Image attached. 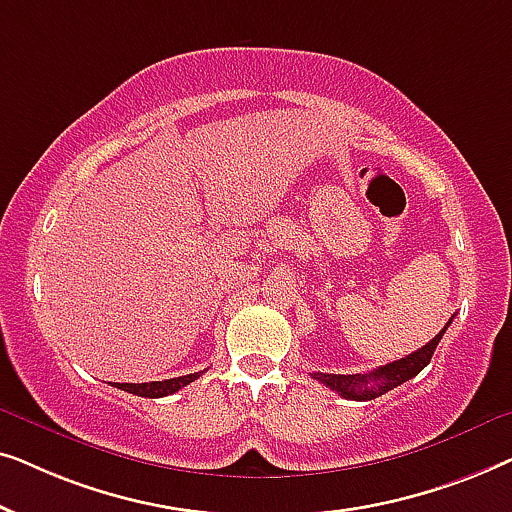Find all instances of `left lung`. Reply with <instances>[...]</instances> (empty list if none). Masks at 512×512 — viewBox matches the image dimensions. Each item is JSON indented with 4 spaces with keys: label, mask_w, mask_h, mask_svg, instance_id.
<instances>
[{
    "label": "left lung",
    "mask_w": 512,
    "mask_h": 512,
    "mask_svg": "<svg viewBox=\"0 0 512 512\" xmlns=\"http://www.w3.org/2000/svg\"><path fill=\"white\" fill-rule=\"evenodd\" d=\"M452 324V319L447 321L443 331H440L431 342H426L422 349L405 356V359L391 361L387 366H380L368 373H356V375H333V373H312L314 380H319L324 387L338 391L342 398L349 401H373V398L387 394V391L401 387L403 382L412 380V377L422 373L429 366L433 352H436L440 338L447 331V326Z\"/></svg>",
    "instance_id": "obj_1"
}]
</instances>
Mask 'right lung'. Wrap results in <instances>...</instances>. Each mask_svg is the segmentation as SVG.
<instances>
[{"label":"right lung","mask_w":512,"mask_h":512,"mask_svg":"<svg viewBox=\"0 0 512 512\" xmlns=\"http://www.w3.org/2000/svg\"><path fill=\"white\" fill-rule=\"evenodd\" d=\"M202 373H191V375H181V377H172V380H163V382H142V384H128V382H114L116 389L128 391V394L135 396H144V398H163L170 396L174 391H179L186 384H191L193 380H198Z\"/></svg>","instance_id":"right-lung-1"}]
</instances>
